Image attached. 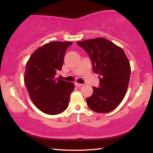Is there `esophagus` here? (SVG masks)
<instances>
[{
    "instance_id": "esophagus-1",
    "label": "esophagus",
    "mask_w": 153,
    "mask_h": 153,
    "mask_svg": "<svg viewBox=\"0 0 153 153\" xmlns=\"http://www.w3.org/2000/svg\"><path fill=\"white\" fill-rule=\"evenodd\" d=\"M84 84H79V83H75V86H77V87H81V86H82Z\"/></svg>"
}]
</instances>
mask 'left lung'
Returning a JSON list of instances; mask_svg holds the SVG:
<instances>
[{
    "label": "left lung",
    "instance_id": "8db88e82",
    "mask_svg": "<svg viewBox=\"0 0 153 153\" xmlns=\"http://www.w3.org/2000/svg\"><path fill=\"white\" fill-rule=\"evenodd\" d=\"M89 55L93 71L98 74L100 84L93 88V94L86 98L90 109L99 113H108L125 97L131 68L122 48L103 38L77 42Z\"/></svg>",
    "mask_w": 153,
    "mask_h": 153
}]
</instances>
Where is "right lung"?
<instances>
[{
    "label": "right lung",
    "instance_id": "obj_1",
    "mask_svg": "<svg viewBox=\"0 0 153 153\" xmlns=\"http://www.w3.org/2000/svg\"><path fill=\"white\" fill-rule=\"evenodd\" d=\"M71 42H51L33 52L25 67L24 82L31 100L48 115H57L69 105L74 84L55 75L63 66L67 48Z\"/></svg>",
    "mask_w": 153,
    "mask_h": 153
}]
</instances>
